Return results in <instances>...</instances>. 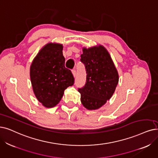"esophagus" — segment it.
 Listing matches in <instances>:
<instances>
[{
  "instance_id": "esophagus-1",
  "label": "esophagus",
  "mask_w": 158,
  "mask_h": 158,
  "mask_svg": "<svg viewBox=\"0 0 158 158\" xmlns=\"http://www.w3.org/2000/svg\"><path fill=\"white\" fill-rule=\"evenodd\" d=\"M72 73L74 75V77H75L76 76H77V71H76V69H73V70H72Z\"/></svg>"
}]
</instances>
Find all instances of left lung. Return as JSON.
Returning <instances> with one entry per match:
<instances>
[{"label": "left lung", "mask_w": 158, "mask_h": 158, "mask_svg": "<svg viewBox=\"0 0 158 158\" xmlns=\"http://www.w3.org/2000/svg\"><path fill=\"white\" fill-rule=\"evenodd\" d=\"M80 61L86 71L85 85L78 88L81 104L88 110H97L110 100L118 84L117 69L106 49L100 45L83 48Z\"/></svg>", "instance_id": "1"}]
</instances>
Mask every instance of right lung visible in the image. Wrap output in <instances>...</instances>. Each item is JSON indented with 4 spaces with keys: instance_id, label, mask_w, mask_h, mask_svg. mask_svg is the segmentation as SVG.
Returning a JSON list of instances; mask_svg holds the SVG:
<instances>
[{
    "instance_id": "add662e5",
    "label": "right lung",
    "mask_w": 158,
    "mask_h": 158,
    "mask_svg": "<svg viewBox=\"0 0 158 158\" xmlns=\"http://www.w3.org/2000/svg\"><path fill=\"white\" fill-rule=\"evenodd\" d=\"M62 50L61 44H47L37 54L30 67L34 94L46 108L57 105L64 91L74 82L71 71L65 67Z\"/></svg>"
}]
</instances>
